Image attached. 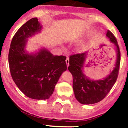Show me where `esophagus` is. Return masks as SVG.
I'll use <instances>...</instances> for the list:
<instances>
[{"instance_id": "34e87169", "label": "esophagus", "mask_w": 128, "mask_h": 128, "mask_svg": "<svg viewBox=\"0 0 128 128\" xmlns=\"http://www.w3.org/2000/svg\"><path fill=\"white\" fill-rule=\"evenodd\" d=\"M69 63H70V58L68 57H67L66 59V65L68 67L69 66Z\"/></svg>"}]
</instances>
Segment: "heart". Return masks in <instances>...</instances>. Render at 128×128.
<instances>
[{
    "label": "heart",
    "instance_id": "obj_1",
    "mask_svg": "<svg viewBox=\"0 0 128 128\" xmlns=\"http://www.w3.org/2000/svg\"><path fill=\"white\" fill-rule=\"evenodd\" d=\"M80 49H81V48H80Z\"/></svg>",
    "mask_w": 128,
    "mask_h": 128
}]
</instances>
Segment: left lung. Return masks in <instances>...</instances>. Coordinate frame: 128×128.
I'll list each match as a JSON object with an SVG mask.
<instances>
[{"instance_id":"1","label":"left lung","mask_w":128,"mask_h":128,"mask_svg":"<svg viewBox=\"0 0 128 128\" xmlns=\"http://www.w3.org/2000/svg\"><path fill=\"white\" fill-rule=\"evenodd\" d=\"M106 36L111 42L117 47V62L111 73L103 80H90L83 74L84 65L86 52L78 53L70 56L68 70L73 77L72 87L76 98L83 104H94L102 100L110 91L117 79L120 64V51L116 37L110 30Z\"/></svg>"}]
</instances>
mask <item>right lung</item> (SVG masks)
Returning a JSON list of instances; mask_svg holds the SVG:
<instances>
[{
	"instance_id": "add662e5",
	"label": "right lung",
	"mask_w": 128,
	"mask_h": 128,
	"mask_svg": "<svg viewBox=\"0 0 128 128\" xmlns=\"http://www.w3.org/2000/svg\"><path fill=\"white\" fill-rule=\"evenodd\" d=\"M37 18H31L12 37L8 53L11 77L26 96L46 100L52 96L60 76L67 69L66 57L53 56L46 50L35 55L25 52L27 38L41 30Z\"/></svg>"
}]
</instances>
